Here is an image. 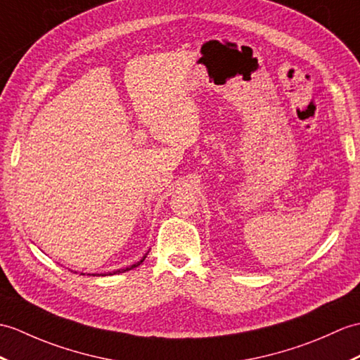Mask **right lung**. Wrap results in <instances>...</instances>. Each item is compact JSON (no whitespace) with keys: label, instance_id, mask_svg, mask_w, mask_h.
<instances>
[{"label":"right lung","instance_id":"add662e5","mask_svg":"<svg viewBox=\"0 0 360 360\" xmlns=\"http://www.w3.org/2000/svg\"><path fill=\"white\" fill-rule=\"evenodd\" d=\"M147 257V255L141 259L139 262H136V264H133V265H130V266H125V269H120V270H115V271H108V273H104V274H98V276H112V274H120V273H124V271H129V270H131V269H135V266H138V265H141L142 264V261H144V259ZM82 274V273H81ZM94 276H96V274H94Z\"/></svg>","mask_w":360,"mask_h":360}]
</instances>
